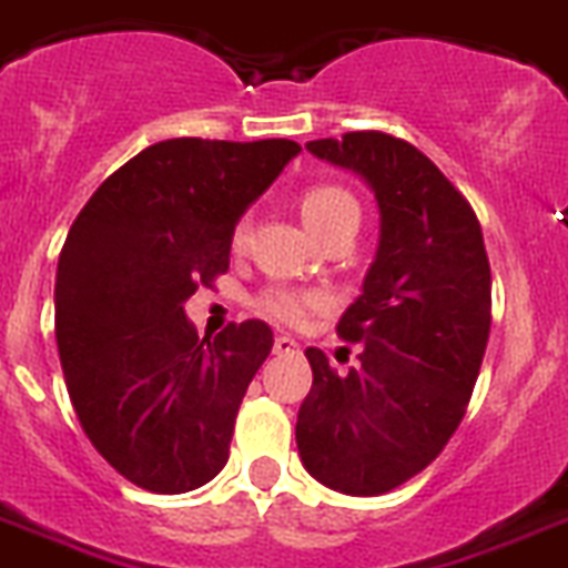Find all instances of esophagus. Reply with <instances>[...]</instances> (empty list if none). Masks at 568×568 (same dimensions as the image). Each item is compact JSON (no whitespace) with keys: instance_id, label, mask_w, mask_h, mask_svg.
Instances as JSON below:
<instances>
[{"instance_id":"34e87169","label":"esophagus","mask_w":568,"mask_h":568,"mask_svg":"<svg viewBox=\"0 0 568 568\" xmlns=\"http://www.w3.org/2000/svg\"><path fill=\"white\" fill-rule=\"evenodd\" d=\"M273 351L278 353V356H290V353H298V342H295L293 336H275Z\"/></svg>"}]
</instances>
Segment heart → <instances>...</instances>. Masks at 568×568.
I'll return each mask as SVG.
<instances>
[{"instance_id": "heart-1", "label": "heart", "mask_w": 568, "mask_h": 568, "mask_svg": "<svg viewBox=\"0 0 568 568\" xmlns=\"http://www.w3.org/2000/svg\"><path fill=\"white\" fill-rule=\"evenodd\" d=\"M302 217L307 230L316 237H322L333 226L358 221V203L347 189L333 186V183H318V186H310L302 195ZM246 230H250V224H246L244 217L235 226V244H244ZM324 302L327 298L318 293H298V290L275 287L261 295L258 310L264 316L275 318L281 324H302L313 310L324 307Z\"/></svg>"}]
</instances>
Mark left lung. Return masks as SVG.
I'll list each match as a JSON object with an SVG mask.
<instances>
[{
	"instance_id": "left-lung-1",
	"label": "left lung",
	"mask_w": 568,
	"mask_h": 568,
	"mask_svg": "<svg viewBox=\"0 0 568 568\" xmlns=\"http://www.w3.org/2000/svg\"><path fill=\"white\" fill-rule=\"evenodd\" d=\"M307 152L371 186L379 244L336 327L362 344L358 367L338 376L318 347L304 351L313 387L295 443L322 486L376 497L434 463L463 423L491 331V270L474 210L416 145L351 132Z\"/></svg>"
}]
</instances>
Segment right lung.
Wrapping results in <instances>:
<instances>
[{"label":"right lung","mask_w":568,"mask_h":568,"mask_svg":"<svg viewBox=\"0 0 568 568\" xmlns=\"http://www.w3.org/2000/svg\"><path fill=\"white\" fill-rule=\"evenodd\" d=\"M302 152L293 140L174 138L134 154L82 206L57 264V347L77 419L105 463L154 494L217 477L264 322L197 336L186 298L230 270L232 235Z\"/></svg>","instance_id":"1"}]
</instances>
